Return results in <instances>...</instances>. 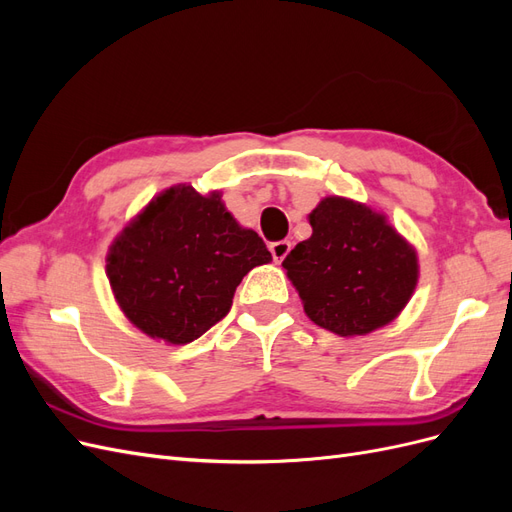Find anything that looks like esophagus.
<instances>
[{"instance_id":"34e87169","label":"esophagus","mask_w":512,"mask_h":512,"mask_svg":"<svg viewBox=\"0 0 512 512\" xmlns=\"http://www.w3.org/2000/svg\"><path fill=\"white\" fill-rule=\"evenodd\" d=\"M269 250H271L275 262H282L290 252V241H275L269 245Z\"/></svg>"}]
</instances>
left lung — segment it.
<instances>
[{
	"mask_svg": "<svg viewBox=\"0 0 512 512\" xmlns=\"http://www.w3.org/2000/svg\"><path fill=\"white\" fill-rule=\"evenodd\" d=\"M312 237L282 267L307 318L339 337L391 324L418 284V254L386 215L359 200L327 196L307 215Z\"/></svg>",
	"mask_w": 512,
	"mask_h": 512,
	"instance_id": "1",
	"label": "left lung"
}]
</instances>
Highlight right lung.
Masks as SVG:
<instances>
[{
  "label": "right lung",
  "mask_w": 512,
  "mask_h": 512,
  "mask_svg": "<svg viewBox=\"0 0 512 512\" xmlns=\"http://www.w3.org/2000/svg\"><path fill=\"white\" fill-rule=\"evenodd\" d=\"M271 260L265 241L232 218L222 192L177 183L115 237L106 275L138 331L183 346L220 322L243 277Z\"/></svg>",
  "instance_id": "add662e5"
}]
</instances>
